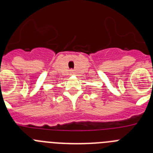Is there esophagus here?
I'll return each mask as SVG.
<instances>
[{
    "label": "esophagus",
    "instance_id": "obj_1",
    "mask_svg": "<svg viewBox=\"0 0 153 153\" xmlns=\"http://www.w3.org/2000/svg\"><path fill=\"white\" fill-rule=\"evenodd\" d=\"M70 74H74V71H73V70H70Z\"/></svg>",
    "mask_w": 153,
    "mask_h": 153
}]
</instances>
